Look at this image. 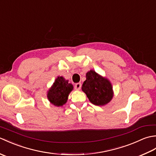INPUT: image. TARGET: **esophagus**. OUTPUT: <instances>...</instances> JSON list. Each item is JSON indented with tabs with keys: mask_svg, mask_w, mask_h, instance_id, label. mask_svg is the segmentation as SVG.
Here are the masks:
<instances>
[{
	"mask_svg": "<svg viewBox=\"0 0 156 156\" xmlns=\"http://www.w3.org/2000/svg\"><path fill=\"white\" fill-rule=\"evenodd\" d=\"M81 87H82L81 83H76L75 84V87H75V89H76V90H79L81 88Z\"/></svg>",
	"mask_w": 156,
	"mask_h": 156,
	"instance_id": "obj_1",
	"label": "esophagus"
}]
</instances>
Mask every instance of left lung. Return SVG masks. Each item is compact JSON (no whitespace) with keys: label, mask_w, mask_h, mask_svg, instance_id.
<instances>
[{"label":"left lung","mask_w":156,"mask_h":156,"mask_svg":"<svg viewBox=\"0 0 156 156\" xmlns=\"http://www.w3.org/2000/svg\"><path fill=\"white\" fill-rule=\"evenodd\" d=\"M86 78L82 86V90L87 94L91 103L104 106L111 102L114 92L112 84L107 78L91 69L87 73Z\"/></svg>","instance_id":"8db88e82"}]
</instances>
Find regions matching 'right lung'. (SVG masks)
Masks as SVG:
<instances>
[{
	"instance_id": "add662e5",
	"label": "right lung",
	"mask_w": 156,
	"mask_h": 156,
	"mask_svg": "<svg viewBox=\"0 0 156 156\" xmlns=\"http://www.w3.org/2000/svg\"><path fill=\"white\" fill-rule=\"evenodd\" d=\"M73 89V85L68 80L62 76H58L48 91V101L55 107H62L67 102L68 96Z\"/></svg>"
}]
</instances>
